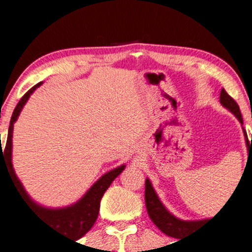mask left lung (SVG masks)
<instances>
[{
    "mask_svg": "<svg viewBox=\"0 0 252 252\" xmlns=\"http://www.w3.org/2000/svg\"><path fill=\"white\" fill-rule=\"evenodd\" d=\"M220 103H222L225 108H228L230 112H233L234 116L239 119V122L243 124V117H241L238 103L235 102V100L232 96L228 95V93L224 89H222V91H220ZM244 134H245L246 145H248L249 150V157H250V155H252V135L250 144L248 135H246V131H244ZM145 204H146L147 213H149L152 222L156 224V227L158 228L161 232H163L164 234H167L168 236H172V238L179 239L183 238V236H187L188 234H190V233L199 229L200 227H202L206 222H208V220H189V222H188V220H178L177 217L171 215V213L166 210V207L162 205V202L158 200V197H157L156 192H155L154 188H152L149 179H146V182H145ZM211 220H212V218H211Z\"/></svg>",
    "mask_w": 252,
    "mask_h": 252,
    "instance_id": "obj_1",
    "label": "left lung"
}]
</instances>
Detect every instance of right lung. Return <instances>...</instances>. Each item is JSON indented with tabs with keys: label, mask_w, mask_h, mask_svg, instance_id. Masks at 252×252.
Returning <instances> with one entry per match:
<instances>
[{
	"label": "right lung",
	"mask_w": 252,
	"mask_h": 252,
	"mask_svg": "<svg viewBox=\"0 0 252 252\" xmlns=\"http://www.w3.org/2000/svg\"><path fill=\"white\" fill-rule=\"evenodd\" d=\"M39 85H41V83L36 84L28 93H25L24 96L18 102L16 108H14L11 118V123H9L6 146H4V149H2V144L0 146V167L1 164L6 166L7 172L11 175L12 182H13L14 187H16L18 192H19V196L25 202L27 207L30 211H32L39 220H41L45 224L55 229L56 232L63 233V234L78 240V239L85 235L93 228L94 223L97 220L98 211H100V201L102 199L103 194L108 189L111 183L122 173L124 166L118 167V168L108 172L102 178H100L91 187V189L86 192L85 196L75 205L70 206V207L60 208V210H50V208H44L41 206L36 205L35 202H32L30 197L28 196L27 192H25L24 188L22 187L20 182L18 180L17 175L13 171V166H12V131H13L14 122L17 121L23 106L25 105L27 100L29 98L30 94Z\"/></svg>",
	"instance_id": "add662e5"
}]
</instances>
